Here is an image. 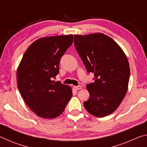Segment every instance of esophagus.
Instances as JSON below:
<instances>
[{
    "instance_id": "1",
    "label": "esophagus",
    "mask_w": 147,
    "mask_h": 147,
    "mask_svg": "<svg viewBox=\"0 0 147 147\" xmlns=\"http://www.w3.org/2000/svg\"><path fill=\"white\" fill-rule=\"evenodd\" d=\"M74 89L75 90H79V89H82V86H74Z\"/></svg>"
}]
</instances>
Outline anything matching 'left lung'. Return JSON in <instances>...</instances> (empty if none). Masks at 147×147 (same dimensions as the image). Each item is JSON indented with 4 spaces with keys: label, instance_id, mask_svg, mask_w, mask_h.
Masks as SVG:
<instances>
[{
    "label": "left lung",
    "instance_id": "8db88e82",
    "mask_svg": "<svg viewBox=\"0 0 147 147\" xmlns=\"http://www.w3.org/2000/svg\"><path fill=\"white\" fill-rule=\"evenodd\" d=\"M74 46L94 82L86 86L89 98L84 102L88 112L97 117L115 111L125 96L130 65L120 46L102 33L74 35Z\"/></svg>",
    "mask_w": 147,
    "mask_h": 147
}]
</instances>
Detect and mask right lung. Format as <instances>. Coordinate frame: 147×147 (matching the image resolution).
<instances>
[{"label":"right lung","instance_id":"right-lung-1","mask_svg":"<svg viewBox=\"0 0 147 147\" xmlns=\"http://www.w3.org/2000/svg\"><path fill=\"white\" fill-rule=\"evenodd\" d=\"M73 43V35L39 38L28 47L19 65L20 94L40 117L51 119L60 115L73 95L71 87L53 80L59 73L61 56Z\"/></svg>","mask_w":147,"mask_h":147}]
</instances>
